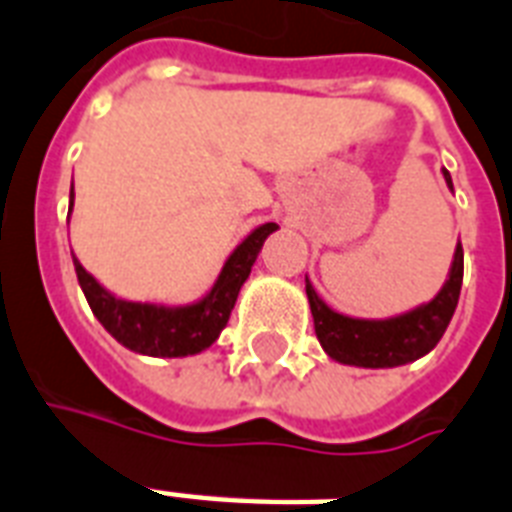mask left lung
<instances>
[{
    "label": "left lung",
    "instance_id": "1",
    "mask_svg": "<svg viewBox=\"0 0 512 512\" xmlns=\"http://www.w3.org/2000/svg\"><path fill=\"white\" fill-rule=\"evenodd\" d=\"M444 180L449 188H454L452 175L446 170ZM462 265L465 255H462V244H457L449 279L438 289V295L390 319H353L337 313L316 295V289L305 276V295L311 303L313 327L324 353L340 364L364 366V369H393V366L412 364L430 353L444 337L460 300Z\"/></svg>",
    "mask_w": 512,
    "mask_h": 512
}]
</instances>
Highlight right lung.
Here are the masks:
<instances>
[{"label": "right lung", "instance_id": "obj_1", "mask_svg": "<svg viewBox=\"0 0 512 512\" xmlns=\"http://www.w3.org/2000/svg\"><path fill=\"white\" fill-rule=\"evenodd\" d=\"M68 204L74 207V188H71ZM276 228H279L276 223L257 225L255 231L228 255L223 271L207 295L188 305L138 303V300L116 297L90 271H84V265L74 257L76 279H79V287H82L95 319L119 345L135 350L140 356H196L220 337L265 239Z\"/></svg>", "mask_w": 512, "mask_h": 512}]
</instances>
